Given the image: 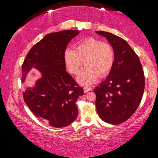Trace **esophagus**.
Returning a JSON list of instances; mask_svg holds the SVG:
<instances>
[{
    "instance_id": "obj_1",
    "label": "esophagus",
    "mask_w": 158,
    "mask_h": 158,
    "mask_svg": "<svg viewBox=\"0 0 158 158\" xmlns=\"http://www.w3.org/2000/svg\"><path fill=\"white\" fill-rule=\"evenodd\" d=\"M91 90H92V89H91V88H90V87H84V93H87V92H89Z\"/></svg>"
}]
</instances>
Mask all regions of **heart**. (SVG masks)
<instances>
[{"label": "heart", "instance_id": "heart-1", "mask_svg": "<svg viewBox=\"0 0 158 158\" xmlns=\"http://www.w3.org/2000/svg\"><path fill=\"white\" fill-rule=\"evenodd\" d=\"M85 65L77 75V81L82 85H90L98 76L107 74L113 67L115 55L110 44L93 37L82 40L75 49L67 48L64 60L69 73L77 74L83 63Z\"/></svg>", "mask_w": 158, "mask_h": 158}]
</instances>
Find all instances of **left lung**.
Wrapping results in <instances>:
<instances>
[{
	"mask_svg": "<svg viewBox=\"0 0 158 158\" xmlns=\"http://www.w3.org/2000/svg\"><path fill=\"white\" fill-rule=\"evenodd\" d=\"M113 48L115 60L105 81L94 89L98 116L106 123L118 125L127 121L137 110L145 88V77L139 58L121 37L105 31Z\"/></svg>",
	"mask_w": 158,
	"mask_h": 158,
	"instance_id": "left-lung-1",
	"label": "left lung"
}]
</instances>
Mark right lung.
Listing matches in <instances>:
<instances>
[{
	"label": "right lung",
	"mask_w": 158,
	"mask_h": 158,
	"mask_svg": "<svg viewBox=\"0 0 158 158\" xmlns=\"http://www.w3.org/2000/svg\"><path fill=\"white\" fill-rule=\"evenodd\" d=\"M80 33L65 30L45 35L31 48L22 65L21 81L34 68L42 77L23 92L25 102L37 117L54 127L70 125L78 116L76 102L84 95L81 87L66 72L64 52Z\"/></svg>",
	"instance_id": "obj_1"
}]
</instances>
